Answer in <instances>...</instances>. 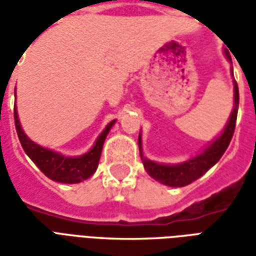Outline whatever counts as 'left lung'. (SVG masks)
<instances>
[{
  "label": "left lung",
  "instance_id": "left-lung-1",
  "mask_svg": "<svg viewBox=\"0 0 256 256\" xmlns=\"http://www.w3.org/2000/svg\"><path fill=\"white\" fill-rule=\"evenodd\" d=\"M225 54L228 60L232 63L230 54L226 49ZM232 72H233V70H232ZM233 86H234V106H233V111H232L230 118L226 123L224 132L206 150H203L202 154H198V156H194L192 159L184 162V163H178V164H162V163L150 160L142 154V141H141V134H140V155L142 159L144 168L150 177L163 184V185H167V186L181 188V186H185V185H189L193 181H196L198 178L202 177L204 172H208L210 168L220 160L222 155L225 154L226 148L230 144V140L233 137V133H234V128H236L237 110H238V86H237L236 80H233Z\"/></svg>",
  "mask_w": 256,
  "mask_h": 256
}]
</instances>
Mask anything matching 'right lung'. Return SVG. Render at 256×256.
Wrapping results in <instances>:
<instances>
[{"mask_svg": "<svg viewBox=\"0 0 256 256\" xmlns=\"http://www.w3.org/2000/svg\"><path fill=\"white\" fill-rule=\"evenodd\" d=\"M14 115L16 132H18L20 144L23 146L26 154L48 178H50L56 182L63 184L82 182L94 174L97 166H98V160H100L101 150H102L106 134L110 133V130L115 123V120H112L106 124V128L102 130L98 138L96 140L94 145L92 146L89 152H86L84 155L70 158V156L60 155L54 150L44 148L41 145L36 144L34 141H31L22 128L16 106H14Z\"/></svg>", "mask_w": 256, "mask_h": 256, "instance_id": "obj_1", "label": "right lung"}]
</instances>
